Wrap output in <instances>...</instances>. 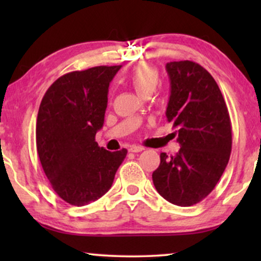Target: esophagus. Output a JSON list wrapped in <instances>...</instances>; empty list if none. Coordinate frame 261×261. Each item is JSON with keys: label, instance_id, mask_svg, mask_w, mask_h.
Returning <instances> with one entry per match:
<instances>
[{"label": "esophagus", "instance_id": "34e87169", "mask_svg": "<svg viewBox=\"0 0 261 261\" xmlns=\"http://www.w3.org/2000/svg\"><path fill=\"white\" fill-rule=\"evenodd\" d=\"M144 147H141V146H137V145H133L129 147V152H133V153H138V152H141L144 151Z\"/></svg>", "mask_w": 261, "mask_h": 261}]
</instances>
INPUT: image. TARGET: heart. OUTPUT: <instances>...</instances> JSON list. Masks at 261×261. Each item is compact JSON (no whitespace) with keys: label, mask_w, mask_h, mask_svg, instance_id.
Instances as JSON below:
<instances>
[{"label":"heart","mask_w":261,"mask_h":261,"mask_svg":"<svg viewBox=\"0 0 261 261\" xmlns=\"http://www.w3.org/2000/svg\"><path fill=\"white\" fill-rule=\"evenodd\" d=\"M127 82L141 97L149 96L155 90L159 82V72L151 64L139 63L127 76Z\"/></svg>","instance_id":"b5f03b06"}]
</instances>
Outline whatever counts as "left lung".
Segmentation results:
<instances>
[{
	"label": "left lung",
	"instance_id": "8db88e82",
	"mask_svg": "<svg viewBox=\"0 0 261 261\" xmlns=\"http://www.w3.org/2000/svg\"><path fill=\"white\" fill-rule=\"evenodd\" d=\"M167 121L177 128L180 148L160 153L153 184L166 201L190 206L216 187L231 152V123L219 85L204 67L190 60L170 62Z\"/></svg>",
	"mask_w": 261,
	"mask_h": 261
}]
</instances>
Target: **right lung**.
<instances>
[{"label": "right lung", "mask_w": 261, "mask_h": 261, "mask_svg": "<svg viewBox=\"0 0 261 261\" xmlns=\"http://www.w3.org/2000/svg\"><path fill=\"white\" fill-rule=\"evenodd\" d=\"M121 65L95 66L59 77L39 107L35 140L42 170L71 205L95 202L112 188L127 149L109 152L95 141L103 127L109 83Z\"/></svg>", "instance_id": "obj_1"}]
</instances>
